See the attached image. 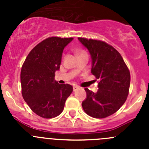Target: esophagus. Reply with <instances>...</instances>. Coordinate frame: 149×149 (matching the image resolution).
<instances>
[{
    "label": "esophagus",
    "instance_id": "34e87169",
    "mask_svg": "<svg viewBox=\"0 0 149 149\" xmlns=\"http://www.w3.org/2000/svg\"><path fill=\"white\" fill-rule=\"evenodd\" d=\"M79 89V86H74L73 87V91L74 92H76V91H77Z\"/></svg>",
    "mask_w": 149,
    "mask_h": 149
}]
</instances>
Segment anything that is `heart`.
<instances>
[{
  "instance_id": "1",
  "label": "heart",
  "mask_w": 149,
  "mask_h": 149,
  "mask_svg": "<svg viewBox=\"0 0 149 149\" xmlns=\"http://www.w3.org/2000/svg\"><path fill=\"white\" fill-rule=\"evenodd\" d=\"M82 52H83V51H82ZM82 52H81V53H82Z\"/></svg>"
}]
</instances>
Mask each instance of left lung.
<instances>
[{"label": "left lung", "mask_w": 149, "mask_h": 149, "mask_svg": "<svg viewBox=\"0 0 149 149\" xmlns=\"http://www.w3.org/2000/svg\"><path fill=\"white\" fill-rule=\"evenodd\" d=\"M89 51L92 59L91 72L99 80L98 91L85 88L86 98L82 107L86 114L102 119L112 114L124 104L128 95L131 75L120 54L104 42L78 38Z\"/></svg>", "instance_id": "1"}]
</instances>
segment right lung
<instances>
[{
    "label": "right lung",
    "instance_id": "obj_1",
    "mask_svg": "<svg viewBox=\"0 0 149 149\" xmlns=\"http://www.w3.org/2000/svg\"><path fill=\"white\" fill-rule=\"evenodd\" d=\"M73 38L50 37L34 47L21 71L22 96L39 116L51 119L60 115L73 88L60 84L54 73L60 69L63 49Z\"/></svg>",
    "mask_w": 149,
    "mask_h": 149
}]
</instances>
